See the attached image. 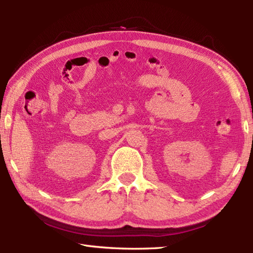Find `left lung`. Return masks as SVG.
<instances>
[{"label":"left lung","mask_w":253,"mask_h":253,"mask_svg":"<svg viewBox=\"0 0 253 253\" xmlns=\"http://www.w3.org/2000/svg\"><path fill=\"white\" fill-rule=\"evenodd\" d=\"M252 139H253V136H252Z\"/></svg>","instance_id":"8db88e82"}]
</instances>
